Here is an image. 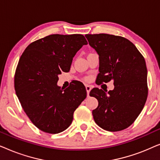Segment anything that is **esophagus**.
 I'll return each mask as SVG.
<instances>
[{
  "label": "esophagus",
  "mask_w": 160,
  "mask_h": 160,
  "mask_svg": "<svg viewBox=\"0 0 160 160\" xmlns=\"http://www.w3.org/2000/svg\"><path fill=\"white\" fill-rule=\"evenodd\" d=\"M91 89H92L91 86H89V85H86V90H87V97H89V92H90Z\"/></svg>",
  "instance_id": "obj_1"
}]
</instances>
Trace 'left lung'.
<instances>
[{
  "label": "left lung",
  "instance_id": "obj_1",
  "mask_svg": "<svg viewBox=\"0 0 160 160\" xmlns=\"http://www.w3.org/2000/svg\"><path fill=\"white\" fill-rule=\"evenodd\" d=\"M89 44L99 55L97 79L101 84L113 81L108 92L94 88L89 95L98 100L92 111L96 124L116 132L132 124L143 110L148 95L147 68L136 47L125 38L113 35L87 34Z\"/></svg>",
  "mask_w": 160,
  "mask_h": 160
}]
</instances>
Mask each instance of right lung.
<instances>
[{"mask_svg":"<svg viewBox=\"0 0 160 160\" xmlns=\"http://www.w3.org/2000/svg\"><path fill=\"white\" fill-rule=\"evenodd\" d=\"M87 44L83 35L53 34L31 43L22 54L14 88L24 111L39 130L52 134L66 130L86 98L82 82L63 89L58 82V75L70 71L73 57Z\"/></svg>","mask_w":160,"mask_h":160,"instance_id":"1","label":"right lung"}]
</instances>
